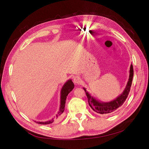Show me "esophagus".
Returning <instances> with one entry per match:
<instances>
[{
	"label": "esophagus",
	"instance_id": "obj_1",
	"mask_svg": "<svg viewBox=\"0 0 149 149\" xmlns=\"http://www.w3.org/2000/svg\"><path fill=\"white\" fill-rule=\"evenodd\" d=\"M73 81H74V83L76 84H79L81 83V78L79 77V76H75L73 79Z\"/></svg>",
	"mask_w": 149,
	"mask_h": 149
}]
</instances>
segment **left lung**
Wrapping results in <instances>:
<instances>
[{
	"instance_id": "1",
	"label": "left lung",
	"mask_w": 149,
	"mask_h": 149,
	"mask_svg": "<svg viewBox=\"0 0 149 149\" xmlns=\"http://www.w3.org/2000/svg\"><path fill=\"white\" fill-rule=\"evenodd\" d=\"M129 72L130 74L128 82L123 93L116 99H115L114 100L111 101L110 102H103L96 100L95 98L90 95L87 92L86 89L83 88L88 97L89 105L94 112L101 114H109L116 111L119 107L123 104L129 95L132 82V78L134 76V70L132 65H130Z\"/></svg>"
}]
</instances>
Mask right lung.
<instances>
[{"label": "right lung", "instance_id": "1", "mask_svg": "<svg viewBox=\"0 0 149 149\" xmlns=\"http://www.w3.org/2000/svg\"><path fill=\"white\" fill-rule=\"evenodd\" d=\"M74 87V83L72 81L71 79H69L68 81L65 83L63 85V86L62 87V89L61 90V101H60V109L59 111L58 112V113L56 114L55 118L58 119L59 118L62 114L63 112H64L65 110V103H66V97L68 95V94L73 90V89ZM54 119L55 118H53L52 120H49L48 121L46 122H36V123L40 124H52L54 122Z\"/></svg>", "mask_w": 149, "mask_h": 149}]
</instances>
